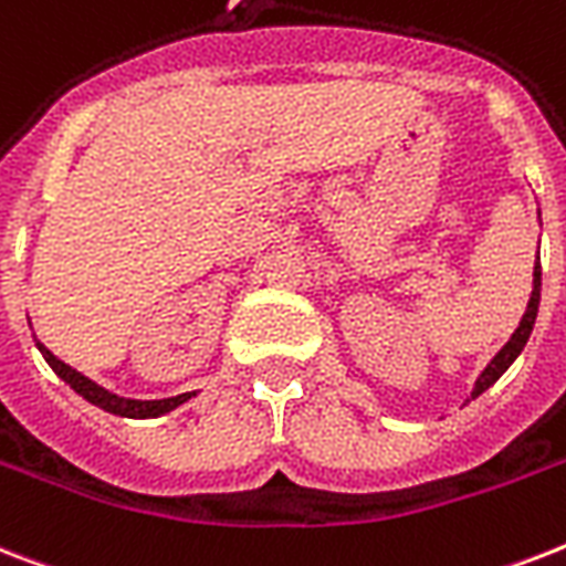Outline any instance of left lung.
<instances>
[{
	"label": "left lung",
	"mask_w": 566,
	"mask_h": 566,
	"mask_svg": "<svg viewBox=\"0 0 566 566\" xmlns=\"http://www.w3.org/2000/svg\"><path fill=\"white\" fill-rule=\"evenodd\" d=\"M537 305H541V264H535V270H532V296L530 302H526V314H523L521 325L514 328V334L509 337V343L503 348H500L497 355L491 357V363L485 366V369L480 371V378H476L474 384V392H471V398H480L482 392L489 387H494L500 378H503V371L512 366L514 360H517V355L523 352V346L530 343V334L532 328H535V319H537Z\"/></svg>",
	"instance_id": "left-lung-1"
}]
</instances>
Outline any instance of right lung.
Returning <instances> with one entry per match:
<instances>
[{
	"instance_id": "add662e5",
	"label": "right lung",
	"mask_w": 566,
	"mask_h": 566,
	"mask_svg": "<svg viewBox=\"0 0 566 566\" xmlns=\"http://www.w3.org/2000/svg\"><path fill=\"white\" fill-rule=\"evenodd\" d=\"M36 348H40V355L45 357V363L52 366L54 375L57 378H63L69 384V387L75 389L84 401L95 403V407H101L104 412H113V416H122V418H159L165 416V412L177 410L179 403H186L188 398H195L197 392H182V395H174V398H159V401H139V398H122V395L109 392V389L98 387L95 380H90L86 375H81L77 369H72L69 363H63L60 357H54L49 348L40 343V339H34Z\"/></svg>"
}]
</instances>
